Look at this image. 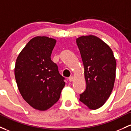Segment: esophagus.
<instances>
[{
    "mask_svg": "<svg viewBox=\"0 0 131 131\" xmlns=\"http://www.w3.org/2000/svg\"><path fill=\"white\" fill-rule=\"evenodd\" d=\"M73 80H74V77H73V76H70V77H69V80L70 82H72Z\"/></svg>",
    "mask_w": 131,
    "mask_h": 131,
    "instance_id": "esophagus-1",
    "label": "esophagus"
}]
</instances>
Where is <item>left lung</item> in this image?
<instances>
[{"mask_svg": "<svg viewBox=\"0 0 131 131\" xmlns=\"http://www.w3.org/2000/svg\"><path fill=\"white\" fill-rule=\"evenodd\" d=\"M84 66L86 89L80 101L89 109L102 106L110 97L116 78V62L110 47L94 35L76 39Z\"/></svg>", "mask_w": 131, "mask_h": 131, "instance_id": "8db88e82", "label": "left lung"}]
</instances>
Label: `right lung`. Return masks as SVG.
<instances>
[{
	"label": "right lung",
	"mask_w": 131,
	"mask_h": 131,
	"mask_svg": "<svg viewBox=\"0 0 131 131\" xmlns=\"http://www.w3.org/2000/svg\"><path fill=\"white\" fill-rule=\"evenodd\" d=\"M56 40L38 36L30 39L18 54L15 77L23 99L34 109L45 111L59 100L64 78L51 59Z\"/></svg>",
	"instance_id": "right-lung-1"
}]
</instances>
